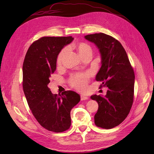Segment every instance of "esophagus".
Masks as SVG:
<instances>
[{"label":"esophagus","instance_id":"34e87169","mask_svg":"<svg viewBox=\"0 0 154 154\" xmlns=\"http://www.w3.org/2000/svg\"><path fill=\"white\" fill-rule=\"evenodd\" d=\"M80 97H81V100H88V97L85 96V95H81L80 96Z\"/></svg>","mask_w":154,"mask_h":154}]
</instances>
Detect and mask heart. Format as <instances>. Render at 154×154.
I'll return each instance as SVG.
<instances>
[{"instance_id": "b5f03b06", "label": "heart", "mask_w": 154, "mask_h": 154, "mask_svg": "<svg viewBox=\"0 0 154 154\" xmlns=\"http://www.w3.org/2000/svg\"><path fill=\"white\" fill-rule=\"evenodd\" d=\"M76 49L78 52L81 57L88 53H92V48L89 45L86 43H80L76 46ZM67 48H64L62 50L61 52L58 56L57 58V63L60 64L62 62V60L64 57L65 54L67 52ZM88 77V74H78L72 77L71 80V85L74 88L79 91H83L85 89L87 83V78Z\"/></svg>"}]
</instances>
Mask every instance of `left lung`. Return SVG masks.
Instances as JSON below:
<instances>
[{"instance_id": "8db88e82", "label": "left lung", "mask_w": 154, "mask_h": 154, "mask_svg": "<svg viewBox=\"0 0 154 154\" xmlns=\"http://www.w3.org/2000/svg\"><path fill=\"white\" fill-rule=\"evenodd\" d=\"M94 44L101 55V66L96 76L101 86L108 87L105 96L94 94L91 98L98 103L94 116L97 127L112 128L127 117L133 103L135 76L127 53L119 41L105 33L85 36Z\"/></svg>"}]
</instances>
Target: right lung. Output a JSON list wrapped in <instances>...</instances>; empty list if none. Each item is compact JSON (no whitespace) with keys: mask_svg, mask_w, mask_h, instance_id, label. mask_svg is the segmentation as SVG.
I'll list each match as a JSON object with an SVG mask.
<instances>
[{"mask_svg":"<svg viewBox=\"0 0 154 154\" xmlns=\"http://www.w3.org/2000/svg\"><path fill=\"white\" fill-rule=\"evenodd\" d=\"M73 40L72 36L42 37L31 44L23 63V90L27 103L37 122L54 132L70 128L71 111L80 101L76 92L53 94L48 87L59 53Z\"/></svg>","mask_w":154,"mask_h":154,"instance_id":"obj_1","label":"right lung"}]
</instances>
